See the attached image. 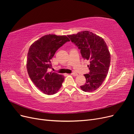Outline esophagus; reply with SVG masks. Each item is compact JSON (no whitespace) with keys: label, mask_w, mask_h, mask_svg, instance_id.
<instances>
[{"label":"esophagus","mask_w":134,"mask_h":134,"mask_svg":"<svg viewBox=\"0 0 134 134\" xmlns=\"http://www.w3.org/2000/svg\"><path fill=\"white\" fill-rule=\"evenodd\" d=\"M71 75H74V76H77L78 75V74L76 73V72H72V73H71Z\"/></svg>","instance_id":"1"}]
</instances>
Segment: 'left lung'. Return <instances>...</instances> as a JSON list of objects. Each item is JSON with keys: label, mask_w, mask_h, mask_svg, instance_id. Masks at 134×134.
<instances>
[{"label": "left lung", "mask_w": 134, "mask_h": 134, "mask_svg": "<svg viewBox=\"0 0 134 134\" xmlns=\"http://www.w3.org/2000/svg\"><path fill=\"white\" fill-rule=\"evenodd\" d=\"M68 36L80 50L83 58L90 62L88 65L90 71L84 74L86 82L81 89L86 92L96 91L106 78L110 65L111 55L106 43L101 37L88 31Z\"/></svg>", "instance_id": "obj_1"}]
</instances>
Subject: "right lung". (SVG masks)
<instances>
[{"label": "right lung", "instance_id": "obj_1", "mask_svg": "<svg viewBox=\"0 0 134 134\" xmlns=\"http://www.w3.org/2000/svg\"><path fill=\"white\" fill-rule=\"evenodd\" d=\"M68 41L70 40L66 36L47 35L34 42L29 48L26 65L28 75L44 94H54L62 86L64 75L48 70L52 68L51 60L56 51Z\"/></svg>", "mask_w": 134, "mask_h": 134}]
</instances>
